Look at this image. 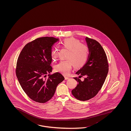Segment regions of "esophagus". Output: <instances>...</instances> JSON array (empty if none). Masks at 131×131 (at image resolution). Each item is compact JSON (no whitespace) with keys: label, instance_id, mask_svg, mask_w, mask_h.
<instances>
[{"label":"esophagus","instance_id":"esophagus-1","mask_svg":"<svg viewBox=\"0 0 131 131\" xmlns=\"http://www.w3.org/2000/svg\"><path fill=\"white\" fill-rule=\"evenodd\" d=\"M69 79H70V78H69V77H67V76H65V79L68 80Z\"/></svg>","mask_w":131,"mask_h":131}]
</instances>
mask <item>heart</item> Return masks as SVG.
I'll list each match as a JSON object with an SVG mask.
<instances>
[{
	"mask_svg": "<svg viewBox=\"0 0 131 131\" xmlns=\"http://www.w3.org/2000/svg\"><path fill=\"white\" fill-rule=\"evenodd\" d=\"M60 46L68 50L65 60L60 61L56 65L54 70L56 72L67 75L71 71L73 64L77 68L82 67L87 61L89 48L86 44L81 43L79 40L73 37L66 38L60 43ZM58 54V50L51 51V57L55 60Z\"/></svg>",
	"mask_w": 131,
	"mask_h": 131,
	"instance_id": "heart-1",
	"label": "heart"
}]
</instances>
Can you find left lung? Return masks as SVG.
<instances>
[{
	"label": "left lung",
	"instance_id": "left-lung-1",
	"mask_svg": "<svg viewBox=\"0 0 131 131\" xmlns=\"http://www.w3.org/2000/svg\"><path fill=\"white\" fill-rule=\"evenodd\" d=\"M89 48L86 63L76 72L79 78L84 76L82 81L77 77L74 79L78 83L71 93L76 99L86 101L94 97L101 89L107 76L108 65L107 57L101 45L95 40L85 38Z\"/></svg>",
	"mask_w": 131,
	"mask_h": 131
}]
</instances>
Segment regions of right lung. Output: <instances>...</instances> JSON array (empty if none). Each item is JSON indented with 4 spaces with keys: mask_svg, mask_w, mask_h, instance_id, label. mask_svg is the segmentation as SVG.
<instances>
[{
    "mask_svg": "<svg viewBox=\"0 0 131 131\" xmlns=\"http://www.w3.org/2000/svg\"><path fill=\"white\" fill-rule=\"evenodd\" d=\"M58 41L53 37L38 38L26 44L18 57L17 79L24 92L36 102L44 103L49 100L58 85L64 80L59 72L50 74L52 47Z\"/></svg>",
    "mask_w": 131,
    "mask_h": 131,
    "instance_id": "right-lung-1",
    "label": "right lung"
}]
</instances>
